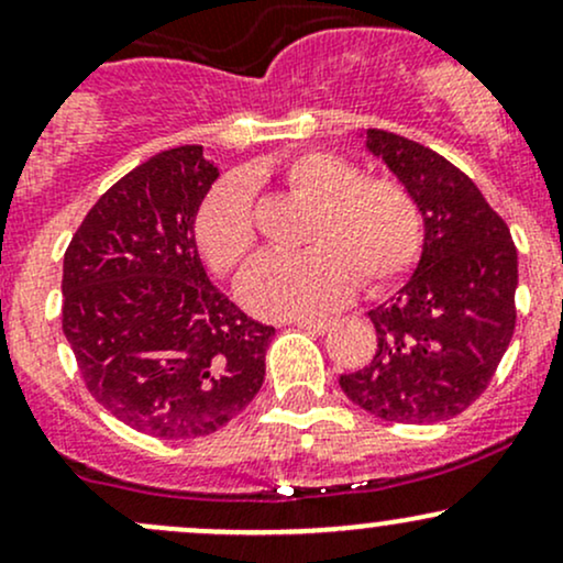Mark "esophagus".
<instances>
[{"mask_svg":"<svg viewBox=\"0 0 563 563\" xmlns=\"http://www.w3.org/2000/svg\"><path fill=\"white\" fill-rule=\"evenodd\" d=\"M296 325L301 328V331H309V333H328L333 328L331 320H296Z\"/></svg>","mask_w":563,"mask_h":563,"instance_id":"esophagus-1","label":"esophagus"}]
</instances>
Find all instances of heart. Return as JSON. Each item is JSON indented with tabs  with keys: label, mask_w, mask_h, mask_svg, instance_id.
Instances as JSON below:
<instances>
[{
	"label": "heart",
	"mask_w": 563,
	"mask_h": 563,
	"mask_svg": "<svg viewBox=\"0 0 563 563\" xmlns=\"http://www.w3.org/2000/svg\"><path fill=\"white\" fill-rule=\"evenodd\" d=\"M296 196L314 206L303 254H264L245 269L238 294L267 318L322 314L349 299L354 277L378 290L397 280L421 249V214L402 185L363 179L352 161L307 151L283 166ZM200 254L217 273H232L256 245L251 187L228 177L209 190L196 214Z\"/></svg>",
	"instance_id": "b5f03b06"
}]
</instances>
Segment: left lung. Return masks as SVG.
<instances>
[{
	"mask_svg": "<svg viewBox=\"0 0 563 563\" xmlns=\"http://www.w3.org/2000/svg\"><path fill=\"white\" fill-rule=\"evenodd\" d=\"M365 147L416 200L423 249L405 286L367 312L376 354L339 378L341 391L384 421H448L487 389L510 344L516 245L479 187L448 158L384 129H367Z\"/></svg>",
	"mask_w": 563,
	"mask_h": 563,
	"instance_id": "1",
	"label": "left lung"
}]
</instances>
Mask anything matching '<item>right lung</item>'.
<instances>
[{
    "label": "right lung",
    "instance_id": "right-lung-1",
    "mask_svg": "<svg viewBox=\"0 0 563 563\" xmlns=\"http://www.w3.org/2000/svg\"><path fill=\"white\" fill-rule=\"evenodd\" d=\"M217 177L200 145L147 158L102 192L63 256V333L84 384L158 439L232 421L262 389L275 335L200 262L196 214Z\"/></svg>",
    "mask_w": 563,
    "mask_h": 563
}]
</instances>
